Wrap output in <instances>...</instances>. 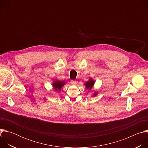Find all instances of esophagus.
I'll return each mask as SVG.
<instances>
[{
    "mask_svg": "<svg viewBox=\"0 0 148 148\" xmlns=\"http://www.w3.org/2000/svg\"><path fill=\"white\" fill-rule=\"evenodd\" d=\"M71 83L73 84V85H76V84L78 83V81H77V80H71Z\"/></svg>",
    "mask_w": 148,
    "mask_h": 148,
    "instance_id": "1",
    "label": "esophagus"
}]
</instances>
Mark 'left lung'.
Listing matches in <instances>:
<instances>
[{
	"instance_id": "1",
	"label": "left lung",
	"mask_w": 148,
	"mask_h": 148,
	"mask_svg": "<svg viewBox=\"0 0 148 148\" xmlns=\"http://www.w3.org/2000/svg\"><path fill=\"white\" fill-rule=\"evenodd\" d=\"M94 83H95L94 80H93L91 78H90V79H89L87 82H86L85 83V84H84V85L86 86V88H87V90H91L92 88V87H93V86H94ZM97 94H98V93H97V92H96L95 93H94V94H93V97L96 96V95H97Z\"/></svg>"
}]
</instances>
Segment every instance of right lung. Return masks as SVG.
<instances>
[{"label": "right lung", "mask_w": 148, "mask_h": 148, "mask_svg": "<svg viewBox=\"0 0 148 148\" xmlns=\"http://www.w3.org/2000/svg\"><path fill=\"white\" fill-rule=\"evenodd\" d=\"M65 84H66V82L64 81H59V80L56 79L52 83V86L53 87V88L56 91H60L61 88L64 86Z\"/></svg>", "instance_id": "1"}]
</instances>
